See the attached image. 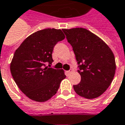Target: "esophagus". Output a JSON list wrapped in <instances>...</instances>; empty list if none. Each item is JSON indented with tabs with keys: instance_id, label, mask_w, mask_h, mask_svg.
Wrapping results in <instances>:
<instances>
[{
	"instance_id": "34e87169",
	"label": "esophagus",
	"mask_w": 125,
	"mask_h": 125,
	"mask_svg": "<svg viewBox=\"0 0 125 125\" xmlns=\"http://www.w3.org/2000/svg\"><path fill=\"white\" fill-rule=\"evenodd\" d=\"M71 73H72V70H69V71H67V75H70Z\"/></svg>"
}]
</instances>
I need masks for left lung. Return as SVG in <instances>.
Wrapping results in <instances>:
<instances>
[{
    "instance_id": "8db88e82",
    "label": "left lung",
    "mask_w": 125,
    "mask_h": 125,
    "mask_svg": "<svg viewBox=\"0 0 125 125\" xmlns=\"http://www.w3.org/2000/svg\"><path fill=\"white\" fill-rule=\"evenodd\" d=\"M73 47L81 75V81L73 85L79 95L94 99L106 92L112 83L116 62L111 49L98 36L81 28L62 29Z\"/></svg>"
}]
</instances>
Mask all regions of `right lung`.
I'll return each mask as SVG.
<instances>
[{"instance_id":"right-lung-1","label":"right lung","mask_w":125,"mask_h":125,"mask_svg":"<svg viewBox=\"0 0 125 125\" xmlns=\"http://www.w3.org/2000/svg\"><path fill=\"white\" fill-rule=\"evenodd\" d=\"M64 38L61 30L44 29L28 36L15 50L10 62V73L27 98L44 102L56 94L66 75L62 69L48 67L53 62L54 47Z\"/></svg>"}]
</instances>
